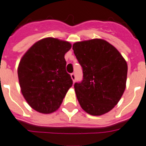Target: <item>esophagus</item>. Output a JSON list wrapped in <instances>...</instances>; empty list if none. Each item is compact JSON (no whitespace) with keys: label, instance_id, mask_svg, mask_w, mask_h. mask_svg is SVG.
Instances as JSON below:
<instances>
[{"label":"esophagus","instance_id":"1","mask_svg":"<svg viewBox=\"0 0 146 146\" xmlns=\"http://www.w3.org/2000/svg\"><path fill=\"white\" fill-rule=\"evenodd\" d=\"M70 77H71L73 82H75V81H76V76H75L74 73H71V74H70Z\"/></svg>","mask_w":146,"mask_h":146}]
</instances>
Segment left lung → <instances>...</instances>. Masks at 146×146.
I'll use <instances>...</instances> for the list:
<instances>
[{
	"instance_id": "obj_1",
	"label": "left lung",
	"mask_w": 146,
	"mask_h": 146,
	"mask_svg": "<svg viewBox=\"0 0 146 146\" xmlns=\"http://www.w3.org/2000/svg\"><path fill=\"white\" fill-rule=\"evenodd\" d=\"M73 52L83 68V81L74 84L81 108L92 115L111 111L124 92L127 64L120 52L100 38L76 42Z\"/></svg>"
}]
</instances>
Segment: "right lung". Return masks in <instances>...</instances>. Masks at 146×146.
Masks as SVG:
<instances>
[{
  "label": "right lung",
  "mask_w": 146,
  "mask_h": 146,
  "mask_svg": "<svg viewBox=\"0 0 146 146\" xmlns=\"http://www.w3.org/2000/svg\"><path fill=\"white\" fill-rule=\"evenodd\" d=\"M71 47L66 40L45 38L35 43L21 58L17 70L21 92L35 111L52 113L61 106L73 85L65 60Z\"/></svg>",
  "instance_id": "obj_1"
}]
</instances>
